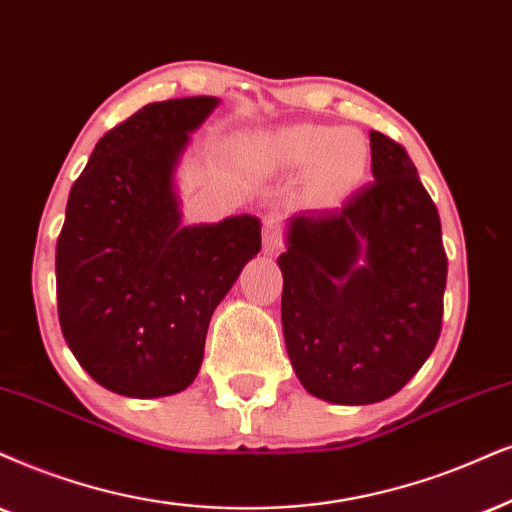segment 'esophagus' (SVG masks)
I'll return each mask as SVG.
<instances>
[{
    "instance_id": "obj_1",
    "label": "esophagus",
    "mask_w": 512,
    "mask_h": 512,
    "mask_svg": "<svg viewBox=\"0 0 512 512\" xmlns=\"http://www.w3.org/2000/svg\"><path fill=\"white\" fill-rule=\"evenodd\" d=\"M262 236H264V252H267V255L278 252V248H281V226H278L274 217L264 219Z\"/></svg>"
}]
</instances>
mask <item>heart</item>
I'll use <instances>...</instances> for the list:
<instances>
[{
    "label": "heart",
    "instance_id": "obj_1",
    "mask_svg": "<svg viewBox=\"0 0 512 512\" xmlns=\"http://www.w3.org/2000/svg\"><path fill=\"white\" fill-rule=\"evenodd\" d=\"M257 158L274 170H309L319 163V181L326 191H342L361 177L366 144L352 129L286 127L257 139Z\"/></svg>",
    "mask_w": 512,
    "mask_h": 512
}]
</instances>
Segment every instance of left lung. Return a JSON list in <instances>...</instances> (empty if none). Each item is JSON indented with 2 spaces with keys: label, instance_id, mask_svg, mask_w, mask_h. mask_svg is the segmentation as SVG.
Here are the masks:
<instances>
[{
  "label": "left lung",
  "instance_id": "obj_1",
  "mask_svg": "<svg viewBox=\"0 0 512 512\" xmlns=\"http://www.w3.org/2000/svg\"><path fill=\"white\" fill-rule=\"evenodd\" d=\"M371 137L373 181L288 219L281 321L293 371L323 401L397 394L442 331L446 252L435 203L397 141Z\"/></svg>",
  "mask_w": 512,
  "mask_h": 512
}]
</instances>
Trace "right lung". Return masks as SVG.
<instances>
[{
    "mask_svg": "<svg viewBox=\"0 0 512 512\" xmlns=\"http://www.w3.org/2000/svg\"><path fill=\"white\" fill-rule=\"evenodd\" d=\"M215 96L148 103L106 132L73 184L56 243L58 321L96 383L122 397L186 390L217 304L262 248L252 215L181 222L179 160Z\"/></svg>",
    "mask_w": 512,
    "mask_h": 512,
    "instance_id": "right-lung-1",
    "label": "right lung"
}]
</instances>
